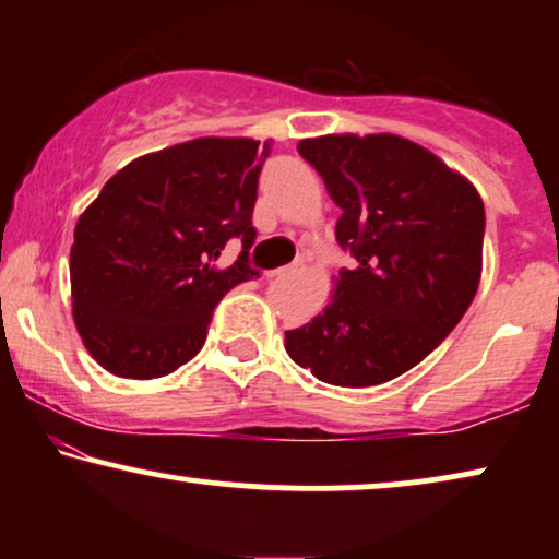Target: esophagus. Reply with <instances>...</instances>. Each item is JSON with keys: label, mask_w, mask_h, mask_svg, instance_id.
Listing matches in <instances>:
<instances>
[{"label": "esophagus", "mask_w": 559, "mask_h": 559, "mask_svg": "<svg viewBox=\"0 0 559 559\" xmlns=\"http://www.w3.org/2000/svg\"><path fill=\"white\" fill-rule=\"evenodd\" d=\"M293 270H295V266H280V270L270 272V277H285V274H289Z\"/></svg>", "instance_id": "34e87169"}]
</instances>
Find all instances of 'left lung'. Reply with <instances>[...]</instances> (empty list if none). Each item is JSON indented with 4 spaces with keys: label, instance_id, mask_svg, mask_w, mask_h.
Wrapping results in <instances>:
<instances>
[{
    "label": "left lung",
    "instance_id": "obj_1",
    "mask_svg": "<svg viewBox=\"0 0 559 559\" xmlns=\"http://www.w3.org/2000/svg\"><path fill=\"white\" fill-rule=\"evenodd\" d=\"M297 152L343 211L335 239L356 259L289 358L333 386H373L432 354L478 289L486 211L440 157L396 134H328Z\"/></svg>",
    "mask_w": 559,
    "mask_h": 559
}]
</instances>
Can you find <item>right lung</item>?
Instances as JSON below:
<instances>
[{
	"label": "right lung",
	"instance_id": "add662e5",
	"mask_svg": "<svg viewBox=\"0 0 559 559\" xmlns=\"http://www.w3.org/2000/svg\"><path fill=\"white\" fill-rule=\"evenodd\" d=\"M272 144L203 136L136 157L75 224L73 320L88 354L121 379H157L203 348L228 289L249 266L259 173ZM231 238L240 259L218 271Z\"/></svg>",
	"mask_w": 559,
	"mask_h": 559
}]
</instances>
